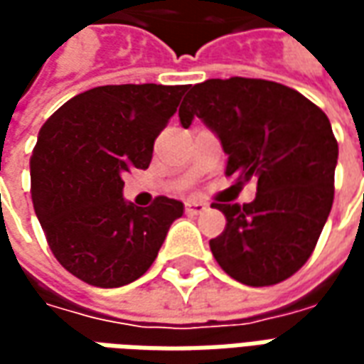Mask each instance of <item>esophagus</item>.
<instances>
[{"label":"esophagus","mask_w":364,"mask_h":364,"mask_svg":"<svg viewBox=\"0 0 364 364\" xmlns=\"http://www.w3.org/2000/svg\"><path fill=\"white\" fill-rule=\"evenodd\" d=\"M206 208H208V205L206 203H203V200H197V198H189L187 203H185V213L187 214H200L205 213Z\"/></svg>","instance_id":"esophagus-1"}]
</instances>
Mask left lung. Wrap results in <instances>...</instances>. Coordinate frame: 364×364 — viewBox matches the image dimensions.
Here are the masks:
<instances>
[{
  "mask_svg": "<svg viewBox=\"0 0 364 364\" xmlns=\"http://www.w3.org/2000/svg\"><path fill=\"white\" fill-rule=\"evenodd\" d=\"M185 128L200 119L228 154L226 175L257 181L255 200L218 205L226 228L210 252L247 287H269L304 265L333 205L337 140L326 112L302 93L267 80H206L187 87Z\"/></svg>",
  "mask_w": 364,
  "mask_h": 364,
  "instance_id": "obj_1",
  "label": "left lung"
}]
</instances>
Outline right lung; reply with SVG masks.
Instances as JSON below:
<instances>
[{"label": "right lung", "mask_w": 364, "mask_h": 364, "mask_svg": "<svg viewBox=\"0 0 364 364\" xmlns=\"http://www.w3.org/2000/svg\"><path fill=\"white\" fill-rule=\"evenodd\" d=\"M187 85H103L72 97L46 120L31 158V195L62 267L87 284L117 289L158 257L183 203L148 208L122 198V177L150 166L154 142Z\"/></svg>", "instance_id": "1"}]
</instances>
